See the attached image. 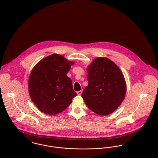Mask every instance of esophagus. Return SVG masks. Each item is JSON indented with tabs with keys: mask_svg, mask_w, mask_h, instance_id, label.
I'll use <instances>...</instances> for the list:
<instances>
[{
	"mask_svg": "<svg viewBox=\"0 0 158 158\" xmlns=\"http://www.w3.org/2000/svg\"><path fill=\"white\" fill-rule=\"evenodd\" d=\"M82 92H83V90H79V91H78L77 92V94L78 95H80L81 94H82Z\"/></svg>",
	"mask_w": 158,
	"mask_h": 158,
	"instance_id": "1",
	"label": "esophagus"
}]
</instances>
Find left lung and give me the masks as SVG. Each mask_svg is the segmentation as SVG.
<instances>
[{"label": "left lung", "instance_id": "1", "mask_svg": "<svg viewBox=\"0 0 158 158\" xmlns=\"http://www.w3.org/2000/svg\"><path fill=\"white\" fill-rule=\"evenodd\" d=\"M88 85L82 97L91 111L108 115L120 105L126 94V83L120 69L111 60L99 57L88 68Z\"/></svg>", "mask_w": 158, "mask_h": 158}]
</instances>
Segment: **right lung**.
<instances>
[{"mask_svg":"<svg viewBox=\"0 0 158 158\" xmlns=\"http://www.w3.org/2000/svg\"><path fill=\"white\" fill-rule=\"evenodd\" d=\"M73 64L63 56L54 53L41 60L32 69L28 91L40 111L48 115L57 114L66 110L77 95L67 76Z\"/></svg>","mask_w":158,"mask_h":158,"instance_id":"1","label":"right lung"}]
</instances>
